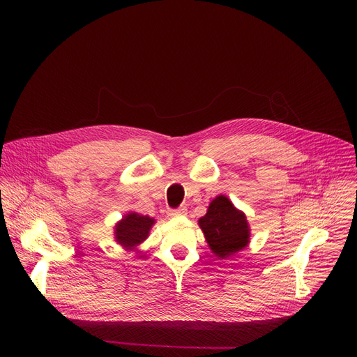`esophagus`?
Segmentation results:
<instances>
[{
  "label": "esophagus",
  "mask_w": 357,
  "mask_h": 357,
  "mask_svg": "<svg viewBox=\"0 0 357 357\" xmlns=\"http://www.w3.org/2000/svg\"><path fill=\"white\" fill-rule=\"evenodd\" d=\"M186 213H188V210H186V207H179L176 210H171L167 213V215L171 217H179V215H186Z\"/></svg>",
  "instance_id": "obj_1"
}]
</instances>
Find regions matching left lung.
I'll return each instance as SVG.
<instances>
[{"label": "left lung", "mask_w": 357, "mask_h": 357, "mask_svg": "<svg viewBox=\"0 0 357 357\" xmlns=\"http://www.w3.org/2000/svg\"><path fill=\"white\" fill-rule=\"evenodd\" d=\"M198 226L218 259L231 257L250 243L246 214L236 208L226 195H218L210 202L207 214L198 220Z\"/></svg>", "instance_id": "obj_1"}]
</instances>
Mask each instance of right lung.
Masks as SVG:
<instances>
[{"label": "right lung", "instance_id": "add662e5", "mask_svg": "<svg viewBox=\"0 0 357 357\" xmlns=\"http://www.w3.org/2000/svg\"><path fill=\"white\" fill-rule=\"evenodd\" d=\"M156 222L155 218L149 215H142L139 213L130 211L117 221L114 226V238L117 245H120L127 252L139 253L137 246L149 237L150 230Z\"/></svg>", "mask_w": 357, "mask_h": 357}]
</instances>
